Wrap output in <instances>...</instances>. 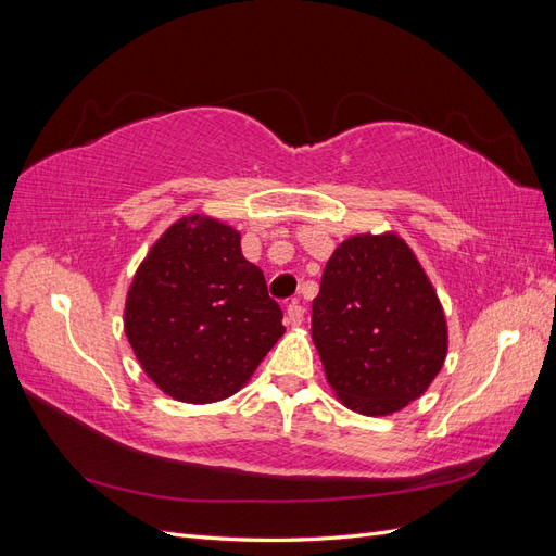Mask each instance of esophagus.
Returning <instances> with one entry per match:
<instances>
[{
    "mask_svg": "<svg viewBox=\"0 0 556 556\" xmlns=\"http://www.w3.org/2000/svg\"><path fill=\"white\" fill-rule=\"evenodd\" d=\"M304 315H306V308L301 306L299 301H292V304L288 306V317L285 319H288L290 327H299L301 323H304Z\"/></svg>",
    "mask_w": 556,
    "mask_h": 556,
    "instance_id": "esophagus-1",
    "label": "esophagus"
}]
</instances>
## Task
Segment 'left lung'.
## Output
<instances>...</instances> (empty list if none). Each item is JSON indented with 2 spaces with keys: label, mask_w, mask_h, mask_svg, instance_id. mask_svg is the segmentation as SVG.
<instances>
[{
  "label": "left lung",
  "mask_w": 556,
  "mask_h": 556,
  "mask_svg": "<svg viewBox=\"0 0 556 556\" xmlns=\"http://www.w3.org/2000/svg\"><path fill=\"white\" fill-rule=\"evenodd\" d=\"M311 333L336 396L371 417L422 396L447 355L441 301L396 233H359L333 250Z\"/></svg>",
  "instance_id": "obj_1"
}]
</instances>
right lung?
<instances>
[{
    "label": "right lung",
    "mask_w": 556,
    "mask_h": 556,
    "mask_svg": "<svg viewBox=\"0 0 556 556\" xmlns=\"http://www.w3.org/2000/svg\"><path fill=\"white\" fill-rule=\"evenodd\" d=\"M125 333L164 394L213 403L237 394L285 333L264 274L241 233L204 215L180 217L131 280Z\"/></svg>",
    "instance_id": "obj_1"
}]
</instances>
